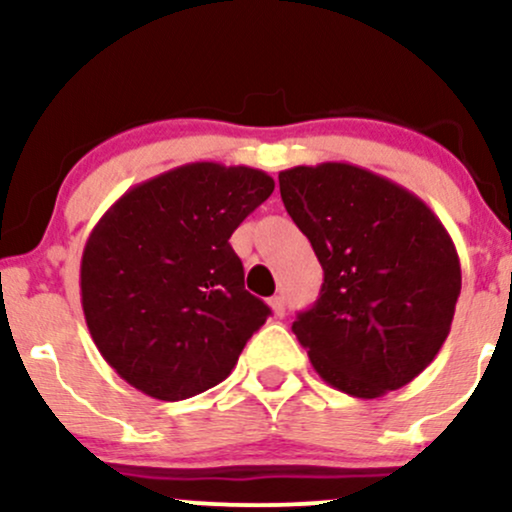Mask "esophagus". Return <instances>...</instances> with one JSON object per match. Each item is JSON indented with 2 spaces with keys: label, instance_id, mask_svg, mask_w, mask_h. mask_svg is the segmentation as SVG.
<instances>
[{
  "label": "esophagus",
  "instance_id": "1",
  "mask_svg": "<svg viewBox=\"0 0 512 512\" xmlns=\"http://www.w3.org/2000/svg\"><path fill=\"white\" fill-rule=\"evenodd\" d=\"M269 308L274 310V315H276V317H284V313H286V303H284V298H281V296L269 298Z\"/></svg>",
  "mask_w": 512,
  "mask_h": 512
}]
</instances>
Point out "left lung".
Returning <instances> with one entry per match:
<instances>
[{
  "instance_id": "left-lung-1",
  "label": "left lung",
  "mask_w": 512,
  "mask_h": 512,
  "mask_svg": "<svg viewBox=\"0 0 512 512\" xmlns=\"http://www.w3.org/2000/svg\"><path fill=\"white\" fill-rule=\"evenodd\" d=\"M279 190L325 272L291 327L315 373L358 399L411 383L448 339L462 289L450 233L424 199L351 163L281 170Z\"/></svg>"
}]
</instances>
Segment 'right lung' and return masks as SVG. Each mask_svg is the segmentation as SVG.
<instances>
[{
    "label": "right lung",
    "mask_w": 512,
    "mask_h": 512,
    "mask_svg": "<svg viewBox=\"0 0 512 512\" xmlns=\"http://www.w3.org/2000/svg\"><path fill=\"white\" fill-rule=\"evenodd\" d=\"M272 192L264 170L185 163L129 187L93 226L81 308L125 383L178 402L231 375L269 308L245 291L228 238Z\"/></svg>",
    "instance_id": "obj_1"
}]
</instances>
